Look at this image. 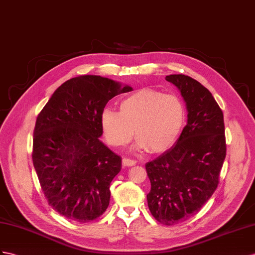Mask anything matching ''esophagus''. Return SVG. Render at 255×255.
I'll return each instance as SVG.
<instances>
[{"mask_svg":"<svg viewBox=\"0 0 255 255\" xmlns=\"http://www.w3.org/2000/svg\"><path fill=\"white\" fill-rule=\"evenodd\" d=\"M135 160H133V159H130V158H126V157H124L123 158V165L124 166H126V167H131V166H133V165H135Z\"/></svg>","mask_w":255,"mask_h":255,"instance_id":"1","label":"esophagus"}]
</instances>
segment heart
Here are the masks:
<instances>
[{
	"instance_id": "heart-1",
	"label": "heart",
	"mask_w": 255,
	"mask_h": 255,
	"mask_svg": "<svg viewBox=\"0 0 255 255\" xmlns=\"http://www.w3.org/2000/svg\"><path fill=\"white\" fill-rule=\"evenodd\" d=\"M120 109L121 112L107 109L101 115L102 130L109 144L126 145L134 133L136 146L149 153H161L172 146L186 119L185 106L178 96L148 88L127 96Z\"/></svg>"
}]
</instances>
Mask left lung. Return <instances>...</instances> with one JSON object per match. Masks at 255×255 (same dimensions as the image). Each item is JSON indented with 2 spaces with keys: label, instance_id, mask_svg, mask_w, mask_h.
<instances>
[{
  "label": "left lung",
  "instance_id": "1",
  "mask_svg": "<svg viewBox=\"0 0 255 255\" xmlns=\"http://www.w3.org/2000/svg\"><path fill=\"white\" fill-rule=\"evenodd\" d=\"M184 98L187 124L175 144L145 165L147 205L156 221L174 225L198 213L219 185L226 156L223 112L205 86L183 74L166 76Z\"/></svg>",
  "mask_w": 255,
  "mask_h": 255
}]
</instances>
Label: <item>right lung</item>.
I'll return each instance as SVG.
<instances>
[{
  "instance_id": "1",
  "label": "right lung",
  "mask_w": 255,
  "mask_h": 255,
  "mask_svg": "<svg viewBox=\"0 0 255 255\" xmlns=\"http://www.w3.org/2000/svg\"><path fill=\"white\" fill-rule=\"evenodd\" d=\"M132 88L97 75L63 83L37 115L32 160L48 205L87 223L107 210L122 158L99 140L109 100Z\"/></svg>"
}]
</instances>
